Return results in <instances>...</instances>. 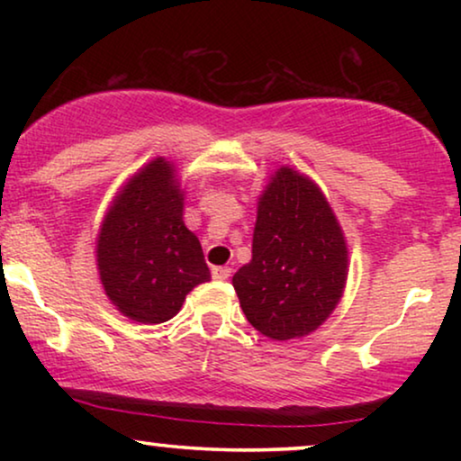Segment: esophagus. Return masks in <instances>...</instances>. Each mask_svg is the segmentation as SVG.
Instances as JSON below:
<instances>
[{
  "instance_id": "obj_1",
  "label": "esophagus",
  "mask_w": 461,
  "mask_h": 461,
  "mask_svg": "<svg viewBox=\"0 0 461 461\" xmlns=\"http://www.w3.org/2000/svg\"><path fill=\"white\" fill-rule=\"evenodd\" d=\"M212 276L216 281H226L230 276V268L229 267H213L212 268Z\"/></svg>"
}]
</instances>
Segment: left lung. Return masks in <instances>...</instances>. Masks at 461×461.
<instances>
[{
    "label": "left lung",
    "mask_w": 461,
    "mask_h": 461,
    "mask_svg": "<svg viewBox=\"0 0 461 461\" xmlns=\"http://www.w3.org/2000/svg\"><path fill=\"white\" fill-rule=\"evenodd\" d=\"M348 279V245L325 193L281 166L258 197L251 260L232 276L245 317L268 339L304 338L330 319Z\"/></svg>",
    "instance_id": "1"
}]
</instances>
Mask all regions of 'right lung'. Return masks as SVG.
<instances>
[{
	"mask_svg": "<svg viewBox=\"0 0 461 461\" xmlns=\"http://www.w3.org/2000/svg\"><path fill=\"white\" fill-rule=\"evenodd\" d=\"M182 216L185 188L166 157L144 163L111 201L96 239V267L106 298L130 321L166 323L188 292L212 279Z\"/></svg>",
	"mask_w": 461,
	"mask_h": 461,
	"instance_id": "right-lung-1",
	"label": "right lung"
}]
</instances>
